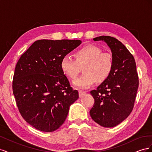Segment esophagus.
Wrapping results in <instances>:
<instances>
[{
	"label": "esophagus",
	"mask_w": 152,
	"mask_h": 152,
	"mask_svg": "<svg viewBox=\"0 0 152 152\" xmlns=\"http://www.w3.org/2000/svg\"><path fill=\"white\" fill-rule=\"evenodd\" d=\"M79 96H80V97H82V96H84L85 94H86V92L84 91L79 90Z\"/></svg>",
	"instance_id": "34e87169"
}]
</instances>
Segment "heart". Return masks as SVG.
Wrapping results in <instances>:
<instances>
[{"label": "heart", "mask_w": 152, "mask_h": 152, "mask_svg": "<svg viewBox=\"0 0 152 152\" xmlns=\"http://www.w3.org/2000/svg\"><path fill=\"white\" fill-rule=\"evenodd\" d=\"M75 59L63 56L61 60V71L68 79H76L84 68L85 74L73 81V85L80 88L93 86L97 80L102 82L112 73L114 66V58L110 52H102V49L94 45L87 44L77 50Z\"/></svg>", "instance_id": "heart-1"}]
</instances>
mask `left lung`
<instances>
[{"label": "left lung", "instance_id": "left-lung-1", "mask_svg": "<svg viewBox=\"0 0 152 152\" xmlns=\"http://www.w3.org/2000/svg\"><path fill=\"white\" fill-rule=\"evenodd\" d=\"M94 40H103L108 44L114 58V66L108 79L90 92L94 99L90 115L100 126L113 127L125 120L134 108L138 74L134 56L121 41L104 35Z\"/></svg>", "mask_w": 152, "mask_h": 152}]
</instances>
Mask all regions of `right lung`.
<instances>
[{"label":"right lung","instance_id":"add662e5","mask_svg":"<svg viewBox=\"0 0 152 152\" xmlns=\"http://www.w3.org/2000/svg\"><path fill=\"white\" fill-rule=\"evenodd\" d=\"M80 44V40H37L17 62L13 94L22 117L37 129H58L65 122L70 106L79 98L60 63Z\"/></svg>","mask_w":152,"mask_h":152}]
</instances>
